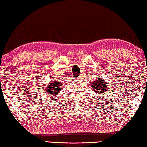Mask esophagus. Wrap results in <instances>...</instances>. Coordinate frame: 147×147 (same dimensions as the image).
<instances>
[{
	"mask_svg": "<svg viewBox=\"0 0 147 147\" xmlns=\"http://www.w3.org/2000/svg\"><path fill=\"white\" fill-rule=\"evenodd\" d=\"M78 80H81V79L80 78H78Z\"/></svg>",
	"mask_w": 147,
	"mask_h": 147,
	"instance_id": "34e87169",
	"label": "esophagus"
}]
</instances>
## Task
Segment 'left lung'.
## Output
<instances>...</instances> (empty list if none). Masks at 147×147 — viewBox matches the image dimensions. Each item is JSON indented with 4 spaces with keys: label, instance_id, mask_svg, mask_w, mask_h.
<instances>
[{
    "label": "left lung",
    "instance_id": "1",
    "mask_svg": "<svg viewBox=\"0 0 147 147\" xmlns=\"http://www.w3.org/2000/svg\"><path fill=\"white\" fill-rule=\"evenodd\" d=\"M94 82H92V89L96 93L98 94H105L108 92V85L107 84V81H104L102 78L94 79Z\"/></svg>",
    "mask_w": 147,
    "mask_h": 147
}]
</instances>
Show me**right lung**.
<instances>
[{
	"mask_svg": "<svg viewBox=\"0 0 147 147\" xmlns=\"http://www.w3.org/2000/svg\"><path fill=\"white\" fill-rule=\"evenodd\" d=\"M47 85L45 91H47L46 93L49 95L56 96L62 90V83L60 81L53 80L47 83Z\"/></svg>",
	"mask_w": 147,
	"mask_h": 147,
	"instance_id": "right-lung-1",
	"label": "right lung"
}]
</instances>
